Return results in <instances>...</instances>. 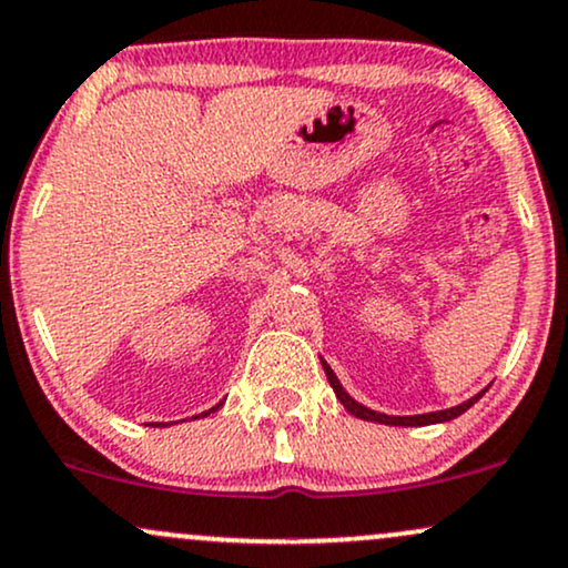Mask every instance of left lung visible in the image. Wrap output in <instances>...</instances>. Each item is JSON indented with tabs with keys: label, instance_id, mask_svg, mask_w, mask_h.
Here are the masks:
<instances>
[{
	"label": "left lung",
	"instance_id": "obj_1",
	"mask_svg": "<svg viewBox=\"0 0 568 568\" xmlns=\"http://www.w3.org/2000/svg\"><path fill=\"white\" fill-rule=\"evenodd\" d=\"M324 364V372H326V379H329V385H332V390H335V396L339 398V402H343V406L345 409L351 412L353 417H362V419H369V423H383V425H404V428H417V425H433V423H446V419H455V417H459L463 415V412H468L473 404L478 402V396H481V393H478V396H473L470 402H465V404H459V406H455V409H446V412H430V415H417V417H388V415H379V412H372V409H366V406H362L358 402H353V398L348 396V393L343 390V385L337 383V377H335V372L329 369V364L326 362H322Z\"/></svg>",
	"mask_w": 568,
	"mask_h": 568
}]
</instances>
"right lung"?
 Segmentation results:
<instances>
[{
	"mask_svg": "<svg viewBox=\"0 0 568 568\" xmlns=\"http://www.w3.org/2000/svg\"><path fill=\"white\" fill-rule=\"evenodd\" d=\"M217 409V406H212V409L210 412H215ZM210 412H204V415H210Z\"/></svg>",
	"mask_w": 568,
	"mask_h": 568,
	"instance_id": "1",
	"label": "right lung"
}]
</instances>
